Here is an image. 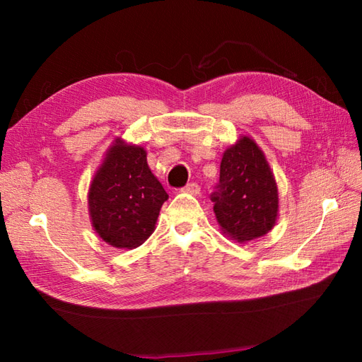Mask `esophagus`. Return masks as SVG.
Returning a JSON list of instances; mask_svg holds the SVG:
<instances>
[{
	"label": "esophagus",
	"mask_w": 362,
	"mask_h": 362,
	"mask_svg": "<svg viewBox=\"0 0 362 362\" xmlns=\"http://www.w3.org/2000/svg\"><path fill=\"white\" fill-rule=\"evenodd\" d=\"M183 191H185V193H189V194H199L201 187H199L196 182H191V183H188L185 188H183Z\"/></svg>",
	"instance_id": "obj_1"
}]
</instances>
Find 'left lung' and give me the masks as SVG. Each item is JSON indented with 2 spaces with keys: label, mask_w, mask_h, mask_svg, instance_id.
I'll return each instance as SVG.
<instances>
[{
  "label": "left lung",
  "mask_w": 362,
  "mask_h": 362,
  "mask_svg": "<svg viewBox=\"0 0 362 362\" xmlns=\"http://www.w3.org/2000/svg\"><path fill=\"white\" fill-rule=\"evenodd\" d=\"M222 232L245 243L266 235L279 214V191L257 143L240 138L221 161L219 182L211 193Z\"/></svg>",
  "instance_id": "8db88e82"
}]
</instances>
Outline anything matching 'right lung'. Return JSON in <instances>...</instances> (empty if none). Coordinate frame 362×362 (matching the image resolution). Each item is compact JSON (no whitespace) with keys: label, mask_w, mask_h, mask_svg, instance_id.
<instances>
[{"label":"right lung","mask_w":362,"mask_h":362,"mask_svg":"<svg viewBox=\"0 0 362 362\" xmlns=\"http://www.w3.org/2000/svg\"><path fill=\"white\" fill-rule=\"evenodd\" d=\"M166 199V191L148 166L146 151L119 141L112 146L91 182V222L113 247L134 249L153 232Z\"/></svg>","instance_id":"1"}]
</instances>
